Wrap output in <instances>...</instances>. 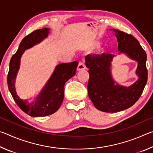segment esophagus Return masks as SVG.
<instances>
[{
	"instance_id": "34e87169",
	"label": "esophagus",
	"mask_w": 153,
	"mask_h": 153,
	"mask_svg": "<svg viewBox=\"0 0 153 153\" xmlns=\"http://www.w3.org/2000/svg\"><path fill=\"white\" fill-rule=\"evenodd\" d=\"M85 69H86V65H85V64L83 63V62H79L78 64V66L77 67V70L82 71V70H84Z\"/></svg>"
}]
</instances>
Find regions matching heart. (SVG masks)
Segmentation results:
<instances>
[{
  "label": "heart",
  "mask_w": 153,
  "mask_h": 153,
  "mask_svg": "<svg viewBox=\"0 0 153 153\" xmlns=\"http://www.w3.org/2000/svg\"><path fill=\"white\" fill-rule=\"evenodd\" d=\"M97 45H99V44H98V43H97Z\"/></svg>",
  "instance_id": "obj_1"
}]
</instances>
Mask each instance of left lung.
Instances as JSON below:
<instances>
[{
    "label": "left lung",
    "mask_w": 153,
    "mask_h": 153,
    "mask_svg": "<svg viewBox=\"0 0 153 153\" xmlns=\"http://www.w3.org/2000/svg\"><path fill=\"white\" fill-rule=\"evenodd\" d=\"M118 51L138 62L137 81L129 87L119 85L111 76V62L115 55H87L86 65L89 69L88 84L89 97L97 109L107 113H116L131 107L140 97L148 79L146 53L133 36L116 29Z\"/></svg>",
    "instance_id": "1"
}]
</instances>
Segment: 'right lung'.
Instances as JSON below:
<instances>
[{
	"label": "right lung",
	"instance_id": "1",
	"mask_svg": "<svg viewBox=\"0 0 153 153\" xmlns=\"http://www.w3.org/2000/svg\"><path fill=\"white\" fill-rule=\"evenodd\" d=\"M50 29L47 27L33 31L25 36L19 46L17 51L12 56L7 76V84L15 102L24 112L32 117H45L53 114L62 104L64 98V86L67 80L76 72L78 62L61 63L56 65L50 79L40 94L32 102L22 100L18 97L15 88V82L20 66L21 57L26 49L32 47L48 37Z\"/></svg>",
	"mask_w": 153,
	"mask_h": 153
}]
</instances>
